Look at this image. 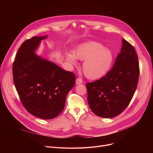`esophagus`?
I'll return each mask as SVG.
<instances>
[{"instance_id": "esophagus-1", "label": "esophagus", "mask_w": 153, "mask_h": 153, "mask_svg": "<svg viewBox=\"0 0 153 153\" xmlns=\"http://www.w3.org/2000/svg\"><path fill=\"white\" fill-rule=\"evenodd\" d=\"M82 80L81 78L78 77L76 79V84H82Z\"/></svg>"}]
</instances>
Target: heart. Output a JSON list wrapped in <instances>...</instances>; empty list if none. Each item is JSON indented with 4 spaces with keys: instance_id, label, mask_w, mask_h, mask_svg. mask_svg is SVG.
Returning a JSON list of instances; mask_svg holds the SVG:
<instances>
[{
    "instance_id": "heart-1",
    "label": "heart",
    "mask_w": 153,
    "mask_h": 153,
    "mask_svg": "<svg viewBox=\"0 0 153 153\" xmlns=\"http://www.w3.org/2000/svg\"><path fill=\"white\" fill-rule=\"evenodd\" d=\"M74 54L68 53L67 60L72 65H76L77 58L84 61L82 70L89 79H99L107 74L114 61L112 52L100 43L91 42L79 47Z\"/></svg>"
}]
</instances>
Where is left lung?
I'll return each instance as SVG.
<instances>
[{"label":"left lung","instance_id":"left-lung-1","mask_svg":"<svg viewBox=\"0 0 153 153\" xmlns=\"http://www.w3.org/2000/svg\"><path fill=\"white\" fill-rule=\"evenodd\" d=\"M140 68L134 47L122 39L120 53L107 74L86 84L87 101L91 110L99 117L113 118L129 105L137 87Z\"/></svg>","mask_w":153,"mask_h":153}]
</instances>
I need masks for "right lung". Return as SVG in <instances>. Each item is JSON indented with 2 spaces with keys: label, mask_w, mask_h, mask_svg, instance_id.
Instances as JSON below:
<instances>
[{
  "label": "right lung",
  "mask_w": 153,
  "mask_h": 153,
  "mask_svg": "<svg viewBox=\"0 0 153 153\" xmlns=\"http://www.w3.org/2000/svg\"><path fill=\"white\" fill-rule=\"evenodd\" d=\"M47 36H33L20 46L13 63V82L24 107L45 120L59 115L66 96L75 85L74 73L35 54Z\"/></svg>",
  "instance_id": "right-lung-1"
}]
</instances>
